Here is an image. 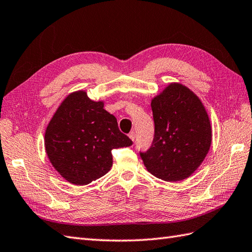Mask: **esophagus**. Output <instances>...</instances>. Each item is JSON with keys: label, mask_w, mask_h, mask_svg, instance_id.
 Here are the masks:
<instances>
[{"label": "esophagus", "mask_w": 252, "mask_h": 252, "mask_svg": "<svg viewBox=\"0 0 252 252\" xmlns=\"http://www.w3.org/2000/svg\"><path fill=\"white\" fill-rule=\"evenodd\" d=\"M128 137H130L133 140V142H135V137H136L135 132H131L130 134H128Z\"/></svg>", "instance_id": "obj_1"}]
</instances>
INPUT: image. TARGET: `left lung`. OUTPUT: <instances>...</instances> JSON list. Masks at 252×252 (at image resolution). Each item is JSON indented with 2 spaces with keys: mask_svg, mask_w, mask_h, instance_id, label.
I'll use <instances>...</instances> for the list:
<instances>
[{
  "mask_svg": "<svg viewBox=\"0 0 252 252\" xmlns=\"http://www.w3.org/2000/svg\"><path fill=\"white\" fill-rule=\"evenodd\" d=\"M155 137L140 153L147 171L165 181L190 177L202 164L212 145V126L205 107L194 92L172 83L151 99Z\"/></svg>",
  "mask_w": 252,
  "mask_h": 252,
  "instance_id": "8db88e82",
  "label": "left lung"
}]
</instances>
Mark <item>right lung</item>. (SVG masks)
I'll return each mask as SVG.
<instances>
[{"mask_svg":"<svg viewBox=\"0 0 252 252\" xmlns=\"http://www.w3.org/2000/svg\"><path fill=\"white\" fill-rule=\"evenodd\" d=\"M133 143L119 131L116 117L87 92L69 93L45 131V150L56 171L68 183L90 184L108 173L112 150Z\"/></svg>","mask_w":252,"mask_h":252,"instance_id":"1","label":"right lung"}]
</instances>
